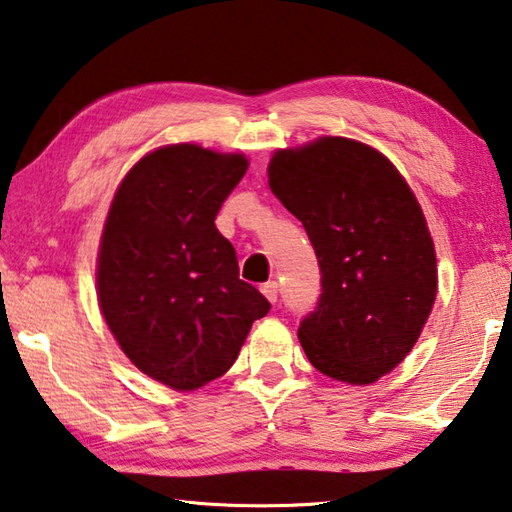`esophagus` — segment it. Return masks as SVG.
Returning a JSON list of instances; mask_svg holds the SVG:
<instances>
[{"label": "esophagus", "mask_w": 512, "mask_h": 512, "mask_svg": "<svg viewBox=\"0 0 512 512\" xmlns=\"http://www.w3.org/2000/svg\"><path fill=\"white\" fill-rule=\"evenodd\" d=\"M262 293H264V297L271 304H275L277 302V295H280V284L277 282H266L264 286H262Z\"/></svg>", "instance_id": "obj_1"}]
</instances>
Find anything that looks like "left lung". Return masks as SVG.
I'll return each instance as SVG.
<instances>
[{
    "mask_svg": "<svg viewBox=\"0 0 512 512\" xmlns=\"http://www.w3.org/2000/svg\"><path fill=\"white\" fill-rule=\"evenodd\" d=\"M268 185L322 273L318 309L297 329L306 358L340 383H376L414 349L439 291L421 203L383 152L345 136L275 150Z\"/></svg>",
    "mask_w": 512,
    "mask_h": 512,
    "instance_id": "left-lung-1",
    "label": "left lung"
}]
</instances>
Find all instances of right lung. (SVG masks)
<instances>
[{"mask_svg": "<svg viewBox=\"0 0 512 512\" xmlns=\"http://www.w3.org/2000/svg\"><path fill=\"white\" fill-rule=\"evenodd\" d=\"M246 170L241 152L156 147L118 183L102 226V318L134 367L174 392L224 376L271 309L239 280L235 248L215 226Z\"/></svg>", "mask_w": 512, "mask_h": 512, "instance_id": "right-lung-1", "label": "right lung"}]
</instances>
